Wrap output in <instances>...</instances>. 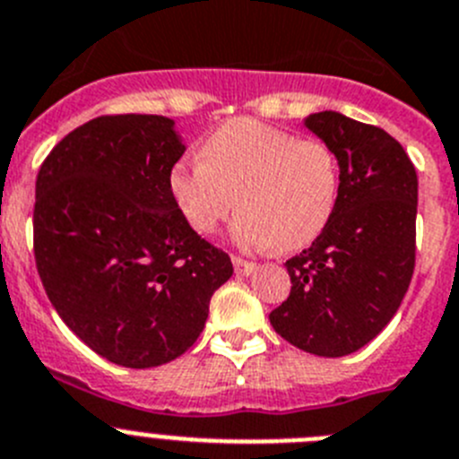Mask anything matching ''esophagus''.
I'll use <instances>...</instances> for the list:
<instances>
[{"mask_svg": "<svg viewBox=\"0 0 459 459\" xmlns=\"http://www.w3.org/2000/svg\"><path fill=\"white\" fill-rule=\"evenodd\" d=\"M233 267H235V274L238 276H249L251 272L255 270L254 263H249V260L239 258V255H233Z\"/></svg>", "mask_w": 459, "mask_h": 459, "instance_id": "esophagus-1", "label": "esophagus"}]
</instances>
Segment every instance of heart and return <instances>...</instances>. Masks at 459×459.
Here are the masks:
<instances>
[{"label":"heart","mask_w":459,"mask_h":459,"mask_svg":"<svg viewBox=\"0 0 459 459\" xmlns=\"http://www.w3.org/2000/svg\"><path fill=\"white\" fill-rule=\"evenodd\" d=\"M169 189L196 233L220 229L242 205L230 238L242 249H301L327 229L341 194L336 151L255 118H235L201 143V160H180Z\"/></svg>","instance_id":"heart-1"}]
</instances>
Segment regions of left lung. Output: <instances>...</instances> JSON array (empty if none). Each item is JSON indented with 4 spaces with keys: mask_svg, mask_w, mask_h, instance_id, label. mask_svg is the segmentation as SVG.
<instances>
[{
    "mask_svg": "<svg viewBox=\"0 0 459 459\" xmlns=\"http://www.w3.org/2000/svg\"><path fill=\"white\" fill-rule=\"evenodd\" d=\"M304 126L336 151L341 194L327 229L286 260L290 297L270 322L304 352L345 357L389 325L410 288L419 180L404 148L382 127L338 111H317Z\"/></svg>",
    "mask_w": 459,
    "mask_h": 459,
    "instance_id": "obj_1",
    "label": "left lung"
}]
</instances>
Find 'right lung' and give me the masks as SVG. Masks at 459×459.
Instances as JSON below:
<instances>
[{"label": "right lung", "mask_w": 459, "mask_h": 459, "mask_svg": "<svg viewBox=\"0 0 459 459\" xmlns=\"http://www.w3.org/2000/svg\"><path fill=\"white\" fill-rule=\"evenodd\" d=\"M176 123L100 117L61 139L36 178L34 254L61 320L126 368L173 361L201 336L229 254L185 221L169 189Z\"/></svg>", "instance_id": "1"}]
</instances>
